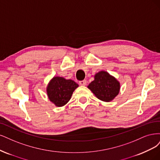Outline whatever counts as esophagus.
I'll use <instances>...</instances> for the list:
<instances>
[{"mask_svg": "<svg viewBox=\"0 0 160 160\" xmlns=\"http://www.w3.org/2000/svg\"><path fill=\"white\" fill-rule=\"evenodd\" d=\"M79 84H80L81 86H86V84H87V81H86V80L80 81V82H79Z\"/></svg>", "mask_w": 160, "mask_h": 160, "instance_id": "esophagus-1", "label": "esophagus"}]
</instances>
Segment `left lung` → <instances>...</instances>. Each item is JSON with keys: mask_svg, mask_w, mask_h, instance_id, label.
I'll return each instance as SVG.
<instances>
[{"mask_svg": "<svg viewBox=\"0 0 160 160\" xmlns=\"http://www.w3.org/2000/svg\"><path fill=\"white\" fill-rule=\"evenodd\" d=\"M99 100L109 102L119 94L120 84L119 81L106 71H100L94 76V80L88 86Z\"/></svg>", "mask_w": 160, "mask_h": 160, "instance_id": "8db88e82", "label": "left lung"}]
</instances>
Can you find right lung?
Segmentation results:
<instances>
[{"mask_svg": "<svg viewBox=\"0 0 160 160\" xmlns=\"http://www.w3.org/2000/svg\"><path fill=\"white\" fill-rule=\"evenodd\" d=\"M78 84L70 79L56 76L52 78L46 87V93L51 102L58 107L66 104Z\"/></svg>", "mask_w": 160, "mask_h": 160, "instance_id": "1", "label": "right lung"}]
</instances>
